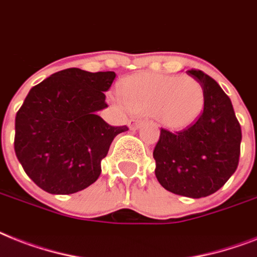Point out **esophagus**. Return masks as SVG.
Returning a JSON list of instances; mask_svg holds the SVG:
<instances>
[{"mask_svg":"<svg viewBox=\"0 0 257 257\" xmlns=\"http://www.w3.org/2000/svg\"><path fill=\"white\" fill-rule=\"evenodd\" d=\"M128 124H129V128L132 129V131H135V129L140 128V126L143 125V121H141V120H136V118H131Z\"/></svg>","mask_w":257,"mask_h":257,"instance_id":"obj_1","label":"esophagus"}]
</instances>
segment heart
I'll return each mask as SVG.
<instances>
[{
    "instance_id": "1",
    "label": "heart",
    "mask_w": 257,
    "mask_h": 257,
    "mask_svg": "<svg viewBox=\"0 0 257 257\" xmlns=\"http://www.w3.org/2000/svg\"><path fill=\"white\" fill-rule=\"evenodd\" d=\"M122 105L139 114H152L161 125L181 129L201 114L204 91L191 76L140 74L122 83Z\"/></svg>"
}]
</instances>
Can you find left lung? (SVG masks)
Wrapping results in <instances>:
<instances>
[{
	"label": "left lung",
	"mask_w": 257,
	"mask_h": 257,
	"mask_svg": "<svg viewBox=\"0 0 257 257\" xmlns=\"http://www.w3.org/2000/svg\"><path fill=\"white\" fill-rule=\"evenodd\" d=\"M186 72L203 87V110L182 131L161 129L153 150L154 173L170 193L203 198L218 191L236 170L241 128L220 85L201 70Z\"/></svg>",
	"instance_id": "obj_1"
}]
</instances>
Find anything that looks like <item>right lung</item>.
<instances>
[{"label": "right lung", "mask_w": 257, "mask_h": 257, "mask_svg": "<svg viewBox=\"0 0 257 257\" xmlns=\"http://www.w3.org/2000/svg\"><path fill=\"white\" fill-rule=\"evenodd\" d=\"M113 71L67 68L55 72L27 93L16 116L14 150L25 173L50 194L78 193L101 173V160L126 125L112 126L97 112Z\"/></svg>", "instance_id": "right-lung-1"}]
</instances>
